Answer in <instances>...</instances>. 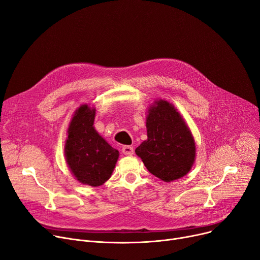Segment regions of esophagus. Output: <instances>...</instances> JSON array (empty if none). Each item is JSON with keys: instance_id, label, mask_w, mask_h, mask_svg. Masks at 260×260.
I'll return each instance as SVG.
<instances>
[{"instance_id": "obj_1", "label": "esophagus", "mask_w": 260, "mask_h": 260, "mask_svg": "<svg viewBox=\"0 0 260 260\" xmlns=\"http://www.w3.org/2000/svg\"><path fill=\"white\" fill-rule=\"evenodd\" d=\"M122 152L126 155H132L134 153V148L132 146H128V145L123 146L122 147Z\"/></svg>"}]
</instances>
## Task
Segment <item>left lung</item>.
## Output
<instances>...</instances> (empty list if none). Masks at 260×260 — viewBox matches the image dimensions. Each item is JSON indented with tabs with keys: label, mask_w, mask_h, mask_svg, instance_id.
I'll list each match as a JSON object with an SVG mask.
<instances>
[{
	"label": "left lung",
	"mask_w": 260,
	"mask_h": 260,
	"mask_svg": "<svg viewBox=\"0 0 260 260\" xmlns=\"http://www.w3.org/2000/svg\"><path fill=\"white\" fill-rule=\"evenodd\" d=\"M147 140L135 150L150 174L164 182L186 176L196 161L191 131L172 103L159 99L146 116Z\"/></svg>",
	"instance_id": "1"
}]
</instances>
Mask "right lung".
<instances>
[{"label":"right lung","instance_id":"add662e5","mask_svg":"<svg viewBox=\"0 0 260 260\" xmlns=\"http://www.w3.org/2000/svg\"><path fill=\"white\" fill-rule=\"evenodd\" d=\"M96 109L80 106L68 127L64 157L74 178L81 184L97 187L112 176L119 151L97 133L94 125Z\"/></svg>","mask_w":260,"mask_h":260}]
</instances>
